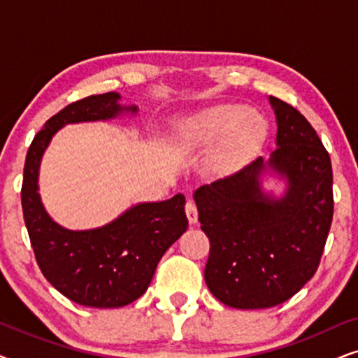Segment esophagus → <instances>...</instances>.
Wrapping results in <instances>:
<instances>
[{
  "instance_id": "esophagus-1",
  "label": "esophagus",
  "mask_w": 358,
  "mask_h": 358,
  "mask_svg": "<svg viewBox=\"0 0 358 358\" xmlns=\"http://www.w3.org/2000/svg\"><path fill=\"white\" fill-rule=\"evenodd\" d=\"M185 215H187V220H189L190 224L197 223V218H199L197 205H195L192 200H189V202L185 203Z\"/></svg>"
}]
</instances>
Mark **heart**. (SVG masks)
<instances>
[{
	"label": "heart",
	"mask_w": 358,
	"mask_h": 358,
	"mask_svg": "<svg viewBox=\"0 0 358 358\" xmlns=\"http://www.w3.org/2000/svg\"><path fill=\"white\" fill-rule=\"evenodd\" d=\"M267 131V122L257 109L220 104L197 112L179 125L176 140L185 151L213 146L210 164L218 173H229L256 153Z\"/></svg>",
	"instance_id": "heart-1"
}]
</instances>
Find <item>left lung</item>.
<instances>
[{
  "label": "left lung",
  "mask_w": 358,
  "mask_h": 358,
  "mask_svg": "<svg viewBox=\"0 0 358 358\" xmlns=\"http://www.w3.org/2000/svg\"><path fill=\"white\" fill-rule=\"evenodd\" d=\"M277 117V146L231 176L194 192L210 239L205 282L215 298L238 310L287 301L315 275L329 233L331 158L295 107L268 97ZM268 167L287 180L282 198L262 190Z\"/></svg>",
  "instance_id": "1"
}]
</instances>
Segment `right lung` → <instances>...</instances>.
<instances>
[{
    "mask_svg": "<svg viewBox=\"0 0 358 358\" xmlns=\"http://www.w3.org/2000/svg\"><path fill=\"white\" fill-rule=\"evenodd\" d=\"M120 94L87 96L50 117L29 146L21 189L22 213L43 277L83 306L120 308L140 298L163 254L187 229L182 194L145 202L101 228L71 231L48 217L38 195V168L52 136L66 124L109 120L138 107L119 104Z\"/></svg>",
    "mask_w": 358,
    "mask_h": 358,
    "instance_id": "1",
    "label": "right lung"
}]
</instances>
